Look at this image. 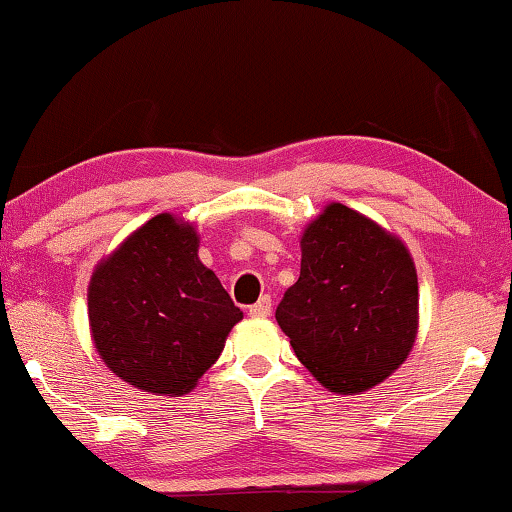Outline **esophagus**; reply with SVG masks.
<instances>
[{
    "instance_id": "obj_1",
    "label": "esophagus",
    "mask_w": 512,
    "mask_h": 512,
    "mask_svg": "<svg viewBox=\"0 0 512 512\" xmlns=\"http://www.w3.org/2000/svg\"><path fill=\"white\" fill-rule=\"evenodd\" d=\"M248 313L253 315V318H266V315L271 313V297H269V294L259 297L257 304H253V306L248 308Z\"/></svg>"
}]
</instances>
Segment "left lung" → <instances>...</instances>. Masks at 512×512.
Segmentation results:
<instances>
[{
  "instance_id": "left-lung-1",
  "label": "left lung",
  "mask_w": 512,
  "mask_h": 512,
  "mask_svg": "<svg viewBox=\"0 0 512 512\" xmlns=\"http://www.w3.org/2000/svg\"><path fill=\"white\" fill-rule=\"evenodd\" d=\"M294 355L331 392L383 383L417 334V273L397 236L329 204L301 236L299 280L276 308Z\"/></svg>"
}]
</instances>
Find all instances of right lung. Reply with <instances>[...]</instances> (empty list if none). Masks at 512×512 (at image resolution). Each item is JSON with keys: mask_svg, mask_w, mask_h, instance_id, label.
I'll return each instance as SVG.
<instances>
[{"mask_svg": "<svg viewBox=\"0 0 512 512\" xmlns=\"http://www.w3.org/2000/svg\"><path fill=\"white\" fill-rule=\"evenodd\" d=\"M197 248L192 225L160 213L92 273L88 315L99 355L143 392H190L243 318Z\"/></svg>", "mask_w": 512, "mask_h": 512, "instance_id": "right-lung-1", "label": "right lung"}]
</instances>
